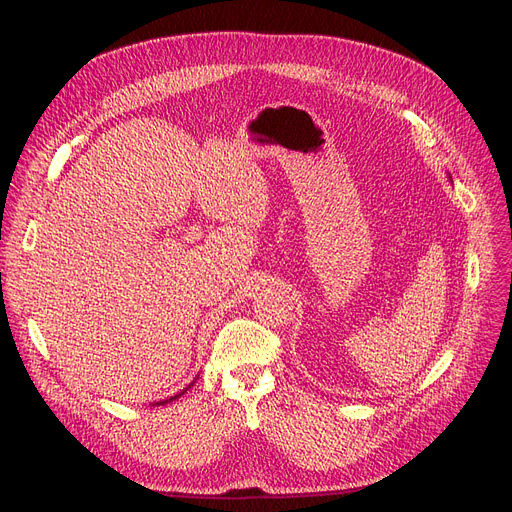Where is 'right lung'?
<instances>
[{"instance_id":"add662e5","label":"right lung","mask_w":512,"mask_h":512,"mask_svg":"<svg viewBox=\"0 0 512 512\" xmlns=\"http://www.w3.org/2000/svg\"><path fill=\"white\" fill-rule=\"evenodd\" d=\"M188 388H191V386H188ZM188 388H184V390H182V392H180V394H184V392H186V390H188ZM180 394H176V396H172V398H170V400H174V398H178V396H180ZM166 402H168V400H166ZM157 405H164V400H161V402H157Z\"/></svg>"}]
</instances>
